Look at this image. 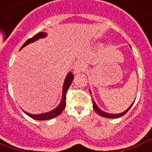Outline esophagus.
I'll return each instance as SVG.
<instances>
[{
	"label": "esophagus",
	"instance_id": "1",
	"mask_svg": "<svg viewBox=\"0 0 152 152\" xmlns=\"http://www.w3.org/2000/svg\"><path fill=\"white\" fill-rule=\"evenodd\" d=\"M86 69V66L85 64L83 63V62H78L76 63L75 67H74V73L76 74V73H80L84 72Z\"/></svg>",
	"mask_w": 152,
	"mask_h": 152
}]
</instances>
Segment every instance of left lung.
<instances>
[{
  "label": "left lung",
  "instance_id": "obj_1",
  "mask_svg": "<svg viewBox=\"0 0 152 152\" xmlns=\"http://www.w3.org/2000/svg\"><path fill=\"white\" fill-rule=\"evenodd\" d=\"M89 92H90V94H91L90 89H89ZM132 104H133V103L130 104V106L126 110H125L124 112H122V113H117V114L116 113H106V112H104L103 110H101V109L96 105V102H94V101L93 100V109H94V110L96 111V113H97V114H99L100 116L104 117V118H120V117L123 116V115H125L126 113H127L128 110H129L130 109V107L132 106Z\"/></svg>",
  "mask_w": 152,
  "mask_h": 152
}]
</instances>
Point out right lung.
Masks as SVG:
<instances>
[{"mask_svg": "<svg viewBox=\"0 0 152 152\" xmlns=\"http://www.w3.org/2000/svg\"><path fill=\"white\" fill-rule=\"evenodd\" d=\"M48 36V34L46 32H39L37 34L34 36L33 38L31 39H29L27 41L25 42L24 44L22 45V48H20V50H22V48H25L26 46H27L28 44H30L31 42H34L37 41L38 39H43L45 37ZM73 79H74V76L72 72H69L66 76L65 78L64 83V86H63V93H62V99L61 102L59 103V104L56 108L54 109L53 110L49 111L48 113H40V114H31L30 113H27L24 111L26 114H27L28 116L32 118L33 119H35V120H39V121H45V120H49V119H52L54 118H56L58 115H59L60 113L63 112V110H64V108L66 107V93H67V91L68 89V88L70 87L71 84L72 82Z\"/></svg>", "mask_w": 152, "mask_h": 152, "instance_id": "1", "label": "right lung"}]
</instances>
